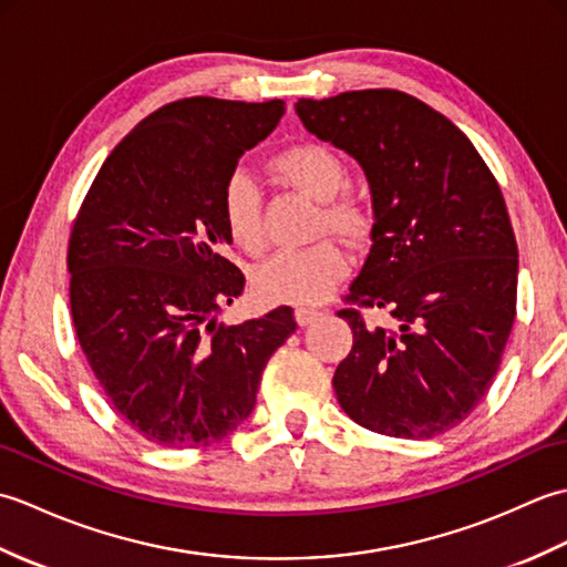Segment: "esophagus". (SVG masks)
Segmentation results:
<instances>
[{
    "instance_id": "34e87169",
    "label": "esophagus",
    "mask_w": 567,
    "mask_h": 567,
    "mask_svg": "<svg viewBox=\"0 0 567 567\" xmlns=\"http://www.w3.org/2000/svg\"><path fill=\"white\" fill-rule=\"evenodd\" d=\"M317 317H319V311L311 309V307H297L295 309V319H297L299 327H307V323H311Z\"/></svg>"
}]
</instances>
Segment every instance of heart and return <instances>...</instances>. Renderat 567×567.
Listing matches in <instances>:
<instances>
[{"label":"heart","instance_id":"1","mask_svg":"<svg viewBox=\"0 0 567 567\" xmlns=\"http://www.w3.org/2000/svg\"><path fill=\"white\" fill-rule=\"evenodd\" d=\"M270 171L285 185L321 202L319 234L329 231L346 244H363L372 231L370 204L343 192L348 167L339 151L319 141H299L270 158ZM221 224L231 244L248 256H260L268 246L262 224V202L256 183L246 173L226 177L219 197ZM348 272V260L331 240L302 250L277 252L256 272V290L265 299L311 305L329 297Z\"/></svg>","mask_w":567,"mask_h":567}]
</instances>
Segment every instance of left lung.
<instances>
[{"mask_svg": "<svg viewBox=\"0 0 567 567\" xmlns=\"http://www.w3.org/2000/svg\"><path fill=\"white\" fill-rule=\"evenodd\" d=\"M321 141L363 165L372 248L339 317L353 348L333 390L355 424L433 439L473 414L516 319L519 250L495 175L451 118L400 90L299 100ZM363 308L391 319L372 328Z\"/></svg>", "mask_w": 567, "mask_h": 567, "instance_id": "obj_1", "label": "left lung"}]
</instances>
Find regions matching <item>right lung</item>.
Listing matches in <instances>:
<instances>
[{"mask_svg":"<svg viewBox=\"0 0 567 567\" xmlns=\"http://www.w3.org/2000/svg\"><path fill=\"white\" fill-rule=\"evenodd\" d=\"M282 114V100L161 106L118 141L72 224L82 353L126 424L163 449L212 445L244 424L270 355L297 329L292 307L216 321L246 287L224 258L221 187Z\"/></svg>","mask_w":567,"mask_h":567,"instance_id":"1","label":"right lung"}]
</instances>
